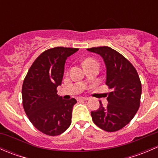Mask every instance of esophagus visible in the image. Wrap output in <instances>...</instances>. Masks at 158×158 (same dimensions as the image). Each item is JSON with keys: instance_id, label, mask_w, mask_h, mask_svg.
I'll return each mask as SVG.
<instances>
[{"instance_id": "obj_1", "label": "esophagus", "mask_w": 158, "mask_h": 158, "mask_svg": "<svg viewBox=\"0 0 158 158\" xmlns=\"http://www.w3.org/2000/svg\"><path fill=\"white\" fill-rule=\"evenodd\" d=\"M89 98H86V97H78L77 100H84V101H86Z\"/></svg>"}]
</instances>
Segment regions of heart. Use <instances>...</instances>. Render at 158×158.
<instances>
[{
	"mask_svg": "<svg viewBox=\"0 0 158 158\" xmlns=\"http://www.w3.org/2000/svg\"><path fill=\"white\" fill-rule=\"evenodd\" d=\"M93 61H95V60H94L93 59L88 58V59H86V60H85V61H84L83 65H84V64H85V63H91V62H93Z\"/></svg>",
	"mask_w": 158,
	"mask_h": 158,
	"instance_id": "1",
	"label": "heart"
}]
</instances>
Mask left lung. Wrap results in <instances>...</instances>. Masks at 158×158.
I'll list each match as a JSON object with an SVG mask.
<instances>
[{"instance_id":"1","label":"left lung","mask_w":158,"mask_h":158,"mask_svg":"<svg viewBox=\"0 0 158 158\" xmlns=\"http://www.w3.org/2000/svg\"><path fill=\"white\" fill-rule=\"evenodd\" d=\"M90 52L102 57L106 66V84L111 89L107 97L109 104L91 111L94 123L102 130L114 132L128 125L138 111L141 95V83L133 65L109 47H92Z\"/></svg>"}]
</instances>
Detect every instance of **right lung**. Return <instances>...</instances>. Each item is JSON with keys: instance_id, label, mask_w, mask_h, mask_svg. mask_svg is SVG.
I'll return each instance as SVG.
<instances>
[{"instance_id": "1", "label": "right lung", "mask_w": 158, "mask_h": 158, "mask_svg": "<svg viewBox=\"0 0 158 158\" xmlns=\"http://www.w3.org/2000/svg\"><path fill=\"white\" fill-rule=\"evenodd\" d=\"M78 48L54 47L36 59L22 86L23 106L33 126L45 135L56 136L71 125L75 98L65 100L57 94L61 85L67 57Z\"/></svg>"}]
</instances>
